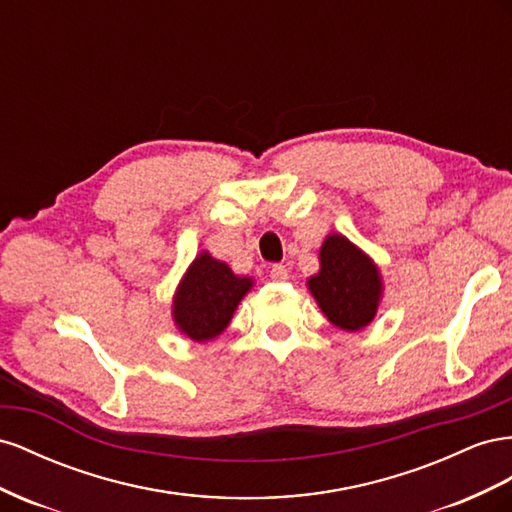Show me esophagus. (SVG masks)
Instances as JSON below:
<instances>
[{
  "mask_svg": "<svg viewBox=\"0 0 512 512\" xmlns=\"http://www.w3.org/2000/svg\"><path fill=\"white\" fill-rule=\"evenodd\" d=\"M270 279H272V281H287V279H289V270H287V266H283V264H274V266L270 268Z\"/></svg>",
  "mask_w": 512,
  "mask_h": 512,
  "instance_id": "obj_1",
  "label": "esophagus"
}]
</instances>
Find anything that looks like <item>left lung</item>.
Wrapping results in <instances>:
<instances>
[{
  "mask_svg": "<svg viewBox=\"0 0 512 512\" xmlns=\"http://www.w3.org/2000/svg\"><path fill=\"white\" fill-rule=\"evenodd\" d=\"M306 285L330 324L347 332L367 328L382 300L377 266L341 233H330L321 244L319 272Z\"/></svg>",
  "mask_w": 512,
  "mask_h": 512,
  "instance_id": "left-lung-1",
  "label": "left lung"
}]
</instances>
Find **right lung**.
<instances>
[{"label":"right lung","mask_w":512,"mask_h":512,"mask_svg":"<svg viewBox=\"0 0 512 512\" xmlns=\"http://www.w3.org/2000/svg\"><path fill=\"white\" fill-rule=\"evenodd\" d=\"M253 279L233 274L225 261L199 253L173 296V321L182 334L206 343L221 334L251 291Z\"/></svg>","instance_id":"obj_1"}]
</instances>
